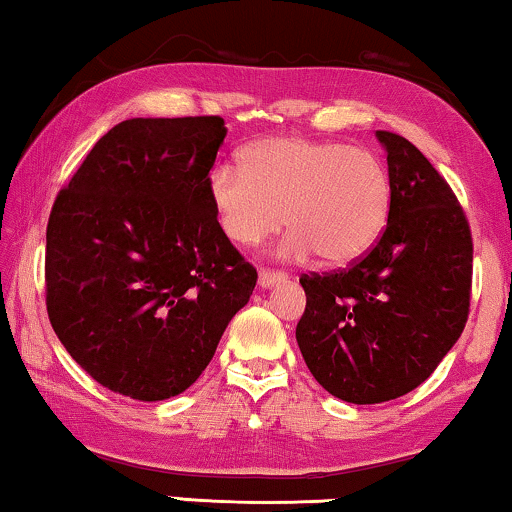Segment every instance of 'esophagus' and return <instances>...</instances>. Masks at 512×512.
Returning a JSON list of instances; mask_svg holds the SVG:
<instances>
[{
    "label": "esophagus",
    "instance_id": "1",
    "mask_svg": "<svg viewBox=\"0 0 512 512\" xmlns=\"http://www.w3.org/2000/svg\"><path fill=\"white\" fill-rule=\"evenodd\" d=\"M288 274L281 272V270H268L263 268L261 272H258V284H261L263 288H270L274 284H281V281H286Z\"/></svg>",
    "mask_w": 512,
    "mask_h": 512
}]
</instances>
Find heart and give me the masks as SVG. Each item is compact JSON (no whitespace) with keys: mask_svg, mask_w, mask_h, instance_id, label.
<instances>
[{"mask_svg":"<svg viewBox=\"0 0 512 512\" xmlns=\"http://www.w3.org/2000/svg\"><path fill=\"white\" fill-rule=\"evenodd\" d=\"M210 201L235 244L251 247L284 226L286 258L311 251L325 265H348L374 247L388 226L392 187L376 154L346 143L268 138L247 147L238 166L212 170Z\"/></svg>","mask_w":512,"mask_h":512,"instance_id":"obj_1","label":"heart"}]
</instances>
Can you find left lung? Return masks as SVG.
<instances>
[{
	"mask_svg": "<svg viewBox=\"0 0 512 512\" xmlns=\"http://www.w3.org/2000/svg\"><path fill=\"white\" fill-rule=\"evenodd\" d=\"M392 187L383 235L348 268L302 274L295 337L330 395L379 404L416 390L462 335L473 240L455 191L404 136L376 131Z\"/></svg>",
	"mask_w": 512,
	"mask_h": 512,
	"instance_id": "obj_1",
	"label": "left lung"
}]
</instances>
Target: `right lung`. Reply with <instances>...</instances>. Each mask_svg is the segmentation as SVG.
<instances>
[{
    "label": "right lung",
    "instance_id": "right-lung-1",
    "mask_svg": "<svg viewBox=\"0 0 512 512\" xmlns=\"http://www.w3.org/2000/svg\"><path fill=\"white\" fill-rule=\"evenodd\" d=\"M219 115L136 117L96 140L46 231V307L103 388L180 395L210 365L258 272L226 238L207 182Z\"/></svg>",
    "mask_w": 512,
    "mask_h": 512
}]
</instances>
